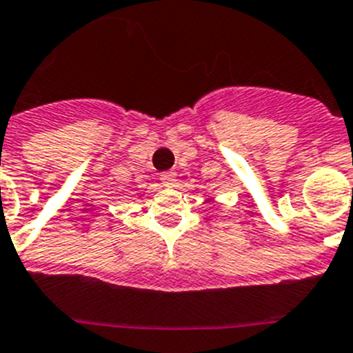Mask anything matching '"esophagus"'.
Masks as SVG:
<instances>
[{
  "instance_id": "obj_1",
  "label": "esophagus",
  "mask_w": 353,
  "mask_h": 353,
  "mask_svg": "<svg viewBox=\"0 0 353 353\" xmlns=\"http://www.w3.org/2000/svg\"><path fill=\"white\" fill-rule=\"evenodd\" d=\"M160 179H161V183L165 184V186H174V184H176V181H177V174L174 172V170H167V172L161 174Z\"/></svg>"
}]
</instances>
